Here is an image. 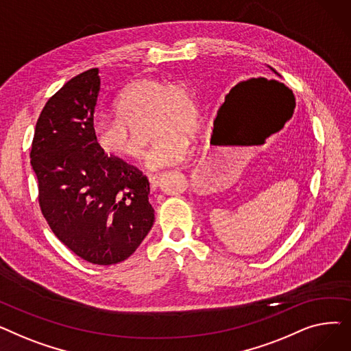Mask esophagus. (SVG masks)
<instances>
[{
	"label": "esophagus",
	"mask_w": 351,
	"mask_h": 351,
	"mask_svg": "<svg viewBox=\"0 0 351 351\" xmlns=\"http://www.w3.org/2000/svg\"><path fill=\"white\" fill-rule=\"evenodd\" d=\"M159 180H160V175H149V183H151V188L152 191H155L159 186Z\"/></svg>",
	"instance_id": "34e87169"
}]
</instances>
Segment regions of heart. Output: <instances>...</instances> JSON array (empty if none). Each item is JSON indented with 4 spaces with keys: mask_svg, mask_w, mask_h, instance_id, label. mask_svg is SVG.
I'll return each mask as SVG.
<instances>
[{
    "mask_svg": "<svg viewBox=\"0 0 351 351\" xmlns=\"http://www.w3.org/2000/svg\"><path fill=\"white\" fill-rule=\"evenodd\" d=\"M115 117L92 123V136L99 151L109 156L135 160L142 156L129 126L146 115L147 136L155 139L146 152L152 171L185 162L191 154V134L199 123V109L191 89L182 82L138 80L129 84L114 102Z\"/></svg>",
    "mask_w": 351,
    "mask_h": 351,
    "instance_id": "heart-1",
    "label": "heart"
}]
</instances>
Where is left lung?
<instances>
[{"label": "left lung", "mask_w": 351, "mask_h": 351, "mask_svg": "<svg viewBox=\"0 0 351 351\" xmlns=\"http://www.w3.org/2000/svg\"><path fill=\"white\" fill-rule=\"evenodd\" d=\"M270 69H271V71H273V72H274V73H278V72H276V71H274V69H273V68H270Z\"/></svg>", "instance_id": "8db88e82"}]
</instances>
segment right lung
Instances as JSON below:
<instances>
[{"mask_svg":"<svg viewBox=\"0 0 351 351\" xmlns=\"http://www.w3.org/2000/svg\"><path fill=\"white\" fill-rule=\"evenodd\" d=\"M99 85L92 68L55 92L36 121L29 156L53 234L81 259L109 266L138 249L155 210L147 178L99 151L92 136Z\"/></svg>","mask_w":351,"mask_h":351,"instance_id":"add662e5","label":"right lung"}]
</instances>
